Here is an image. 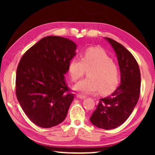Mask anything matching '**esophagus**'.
<instances>
[{
	"label": "esophagus",
	"instance_id": "34e87169",
	"mask_svg": "<svg viewBox=\"0 0 155 155\" xmlns=\"http://www.w3.org/2000/svg\"><path fill=\"white\" fill-rule=\"evenodd\" d=\"M77 98L80 99H84L86 98V97L84 96V95H82V94H78L77 95Z\"/></svg>",
	"mask_w": 155,
	"mask_h": 155
}]
</instances>
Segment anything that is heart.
<instances>
[{
	"mask_svg": "<svg viewBox=\"0 0 155 155\" xmlns=\"http://www.w3.org/2000/svg\"><path fill=\"white\" fill-rule=\"evenodd\" d=\"M91 69L88 78L78 82L74 90L82 94H90L99 91L101 94L113 92L119 82L118 65L104 51L99 48H90L81 59L74 58L69 63V72L73 82L78 81Z\"/></svg>",
	"mask_w": 155,
	"mask_h": 155,
	"instance_id": "heart-1",
	"label": "heart"
}]
</instances>
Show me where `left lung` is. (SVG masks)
Listing matches in <instances>:
<instances>
[{
	"instance_id": "8db88e82",
	"label": "left lung",
	"mask_w": 155,
	"mask_h": 155,
	"mask_svg": "<svg viewBox=\"0 0 155 155\" xmlns=\"http://www.w3.org/2000/svg\"><path fill=\"white\" fill-rule=\"evenodd\" d=\"M116 53L119 65L120 84L109 97L101 99L90 121L99 128L110 130L122 125L132 113L139 99L140 72L136 60L122 44L104 37Z\"/></svg>"
}]
</instances>
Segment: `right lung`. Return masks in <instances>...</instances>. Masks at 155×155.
I'll list each match as a JSON object with an SVG mask.
<instances>
[{
  "label": "right lung",
  "mask_w": 155,
  "mask_h": 155,
  "mask_svg": "<svg viewBox=\"0 0 155 155\" xmlns=\"http://www.w3.org/2000/svg\"><path fill=\"white\" fill-rule=\"evenodd\" d=\"M77 44L67 38L48 36L21 58L16 73V96L29 119L41 128H51L66 117L74 94L65 75L76 55Z\"/></svg>",
  "instance_id": "1"
}]
</instances>
